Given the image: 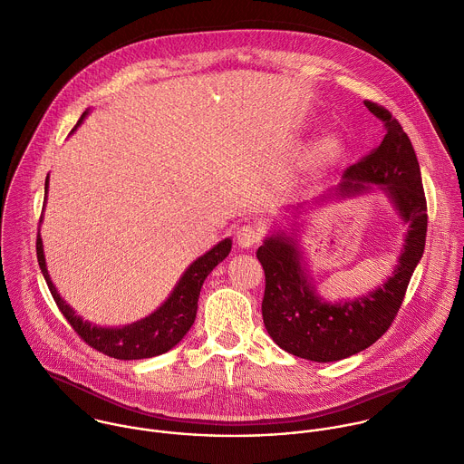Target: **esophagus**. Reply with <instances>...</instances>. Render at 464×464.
Listing matches in <instances>:
<instances>
[{
  "label": "esophagus",
  "mask_w": 464,
  "mask_h": 464,
  "mask_svg": "<svg viewBox=\"0 0 464 464\" xmlns=\"http://www.w3.org/2000/svg\"><path fill=\"white\" fill-rule=\"evenodd\" d=\"M262 240V231L253 226V224H244L242 227H238L237 231V242L242 247H253Z\"/></svg>",
  "instance_id": "obj_1"
}]
</instances>
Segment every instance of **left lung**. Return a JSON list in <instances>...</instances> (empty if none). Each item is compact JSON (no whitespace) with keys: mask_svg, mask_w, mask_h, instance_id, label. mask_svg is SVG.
<instances>
[{"mask_svg":"<svg viewBox=\"0 0 464 464\" xmlns=\"http://www.w3.org/2000/svg\"><path fill=\"white\" fill-rule=\"evenodd\" d=\"M365 106L385 126L378 148L343 173L342 193L385 186L409 224L405 247L394 275L374 293L354 302H322L309 285L293 238L275 235L256 249L264 267V325L273 342L293 356L327 363L358 354L376 343L396 320L412 273L425 251L427 198L420 162L409 135L392 113L372 101Z\"/></svg>","mask_w":464,"mask_h":464,"instance_id":"left-lung-1","label":"left lung"}]
</instances>
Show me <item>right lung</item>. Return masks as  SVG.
Here are the masks:
<instances>
[{
    "mask_svg": "<svg viewBox=\"0 0 464 464\" xmlns=\"http://www.w3.org/2000/svg\"><path fill=\"white\" fill-rule=\"evenodd\" d=\"M86 111L81 115L75 126L81 124L82 117ZM44 189H48V177L44 182ZM41 222V218H39ZM231 251V240L226 238L220 244H217L211 251H208L204 256L195 260L188 271L182 275L179 280L177 287L173 289L171 296L148 318L126 325L122 329H102L90 325L88 322H82L57 295L48 271L44 264V255H43V242L41 237L37 235L35 242V253H37V262L41 267V273L46 280V285L53 296V302L57 304L61 314L66 318L70 327L79 334V338L88 343L92 349L115 358V360H142V358H153L159 354L168 353L173 349L184 334L189 331V327L195 322L197 316V302L198 295L202 289L204 280L208 275L218 266Z\"/></svg>",
    "mask_w": 464,
    "mask_h": 464,
    "instance_id": "1",
    "label": "right lung"
}]
</instances>
